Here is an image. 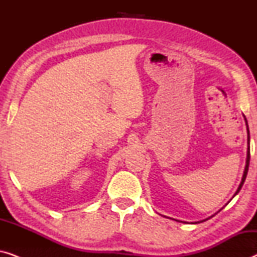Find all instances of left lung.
Segmentation results:
<instances>
[{"label":"left lung","mask_w":257,"mask_h":257,"mask_svg":"<svg viewBox=\"0 0 257 257\" xmlns=\"http://www.w3.org/2000/svg\"><path fill=\"white\" fill-rule=\"evenodd\" d=\"M243 117H244V115H243ZM244 120H245V125H247V133H248V149H247V159H245V167H244L243 175H242V180H241V182H240V185H238V187H237V191L235 192L234 196L236 195L238 192H240V189L242 188V186H243V184H244V180H245V178H247L248 168H249V160H250V149H249V143H250V137H249V127H248V121H247V119H245V117H244ZM212 216H214V215H212ZM212 216H210V217H212ZM206 220H207V219H206ZM206 220H202V221H206ZM175 221H178V220H175ZM194 223H198V222H194Z\"/></svg>","instance_id":"1"}]
</instances>
